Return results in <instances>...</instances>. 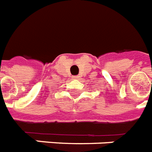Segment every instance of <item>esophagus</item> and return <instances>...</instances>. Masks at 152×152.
I'll use <instances>...</instances> for the list:
<instances>
[{
	"label": "esophagus",
	"mask_w": 152,
	"mask_h": 152,
	"mask_svg": "<svg viewBox=\"0 0 152 152\" xmlns=\"http://www.w3.org/2000/svg\"><path fill=\"white\" fill-rule=\"evenodd\" d=\"M78 76H75V77H74V79H75V80H77L78 79Z\"/></svg>",
	"instance_id": "1"
}]
</instances>
